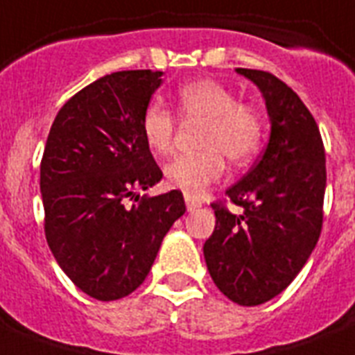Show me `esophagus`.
<instances>
[{
  "label": "esophagus",
  "mask_w": 355,
  "mask_h": 355,
  "mask_svg": "<svg viewBox=\"0 0 355 355\" xmlns=\"http://www.w3.org/2000/svg\"><path fill=\"white\" fill-rule=\"evenodd\" d=\"M200 206H202V202H200V200H197V199H193V197H188V195H186V208H188V211H195L197 208H200Z\"/></svg>",
  "instance_id": "esophagus-1"
}]
</instances>
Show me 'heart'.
<instances>
[{"label":"heart","mask_w":355,"mask_h":355,"mask_svg":"<svg viewBox=\"0 0 355 355\" xmlns=\"http://www.w3.org/2000/svg\"><path fill=\"white\" fill-rule=\"evenodd\" d=\"M177 110L182 119L205 121L199 147L193 155L177 156L164 169L166 184L188 197H197L225 173V159L243 166L256 156L263 141V119L258 108L237 101L236 94L211 79L193 80L177 92ZM141 136L156 156H167L175 147L177 121L158 103L141 114Z\"/></svg>","instance_id":"1"}]
</instances>
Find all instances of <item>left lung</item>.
I'll return each mask as SVG.
<instances>
[{
  "mask_svg": "<svg viewBox=\"0 0 355 355\" xmlns=\"http://www.w3.org/2000/svg\"><path fill=\"white\" fill-rule=\"evenodd\" d=\"M236 71L261 92L270 136L258 164L227 189L241 211L211 205L216 228L205 259L225 297L259 306L295 280L319 241L326 158L313 116L286 83L261 69Z\"/></svg>",
  "mask_w": 355,
  "mask_h": 355,
  "instance_id": "obj_1",
  "label": "left lung"
}]
</instances>
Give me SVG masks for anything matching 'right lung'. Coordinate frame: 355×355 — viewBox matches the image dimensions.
<instances>
[{"label":"right lung","instance_id":"1","mask_svg":"<svg viewBox=\"0 0 355 355\" xmlns=\"http://www.w3.org/2000/svg\"><path fill=\"white\" fill-rule=\"evenodd\" d=\"M162 71L105 75L77 92L53 121L40 164L44 230L60 269L108 302L144 284L186 205L178 189L127 206L162 171L141 136V114Z\"/></svg>","mask_w":355,"mask_h":355}]
</instances>
